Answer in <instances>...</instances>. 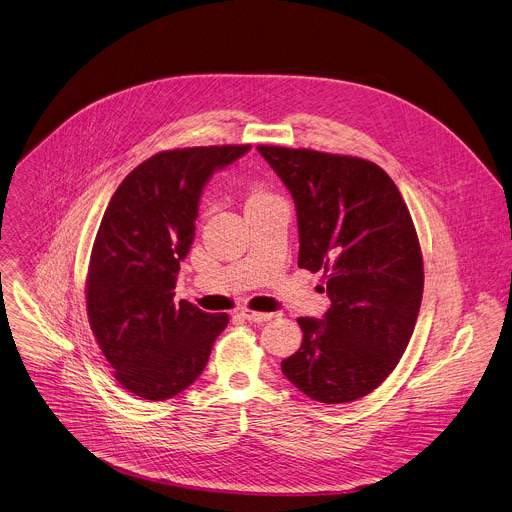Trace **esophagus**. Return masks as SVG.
Returning a JSON list of instances; mask_svg holds the SVG:
<instances>
[{
    "label": "esophagus",
    "instance_id": "34e87169",
    "mask_svg": "<svg viewBox=\"0 0 512 512\" xmlns=\"http://www.w3.org/2000/svg\"><path fill=\"white\" fill-rule=\"evenodd\" d=\"M241 316L251 320V322H265V320H271L273 314L271 312H257V310H249V308H243L241 310Z\"/></svg>",
    "mask_w": 512,
    "mask_h": 512
}]
</instances>
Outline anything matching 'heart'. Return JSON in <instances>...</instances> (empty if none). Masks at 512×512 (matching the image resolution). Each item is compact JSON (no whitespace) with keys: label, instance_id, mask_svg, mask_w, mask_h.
<instances>
[{"label":"heart","instance_id":"1","mask_svg":"<svg viewBox=\"0 0 512 512\" xmlns=\"http://www.w3.org/2000/svg\"><path fill=\"white\" fill-rule=\"evenodd\" d=\"M263 196H269V194H265L263 190H255V192H253V196H251V200H255V198H263Z\"/></svg>","mask_w":512,"mask_h":512}]
</instances>
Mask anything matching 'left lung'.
<instances>
[{
  "instance_id": "left-lung-1",
  "label": "left lung",
  "mask_w": 512,
  "mask_h": 512,
  "mask_svg": "<svg viewBox=\"0 0 512 512\" xmlns=\"http://www.w3.org/2000/svg\"><path fill=\"white\" fill-rule=\"evenodd\" d=\"M290 190L298 267L324 271L331 308L298 318L300 349L284 376L308 398L353 402L374 392L398 365L421 310L423 253L410 212L376 163L310 149L259 145Z\"/></svg>"
}]
</instances>
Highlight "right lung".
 <instances>
[{
    "label": "right lung",
    "mask_w": 512,
    "mask_h": 512,
    "mask_svg": "<svg viewBox=\"0 0 512 512\" xmlns=\"http://www.w3.org/2000/svg\"><path fill=\"white\" fill-rule=\"evenodd\" d=\"M249 145L161 151L114 192L91 249L85 304L89 327L116 382L145 400H167L204 371L228 314L179 304V261L196 235L206 181Z\"/></svg>",
    "instance_id": "1"
}]
</instances>
